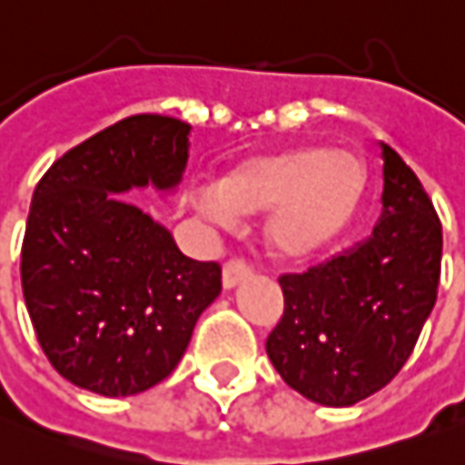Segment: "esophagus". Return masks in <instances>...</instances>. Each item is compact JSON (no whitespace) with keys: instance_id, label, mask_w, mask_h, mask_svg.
<instances>
[{"instance_id":"34e87169","label":"esophagus","mask_w":465,"mask_h":465,"mask_svg":"<svg viewBox=\"0 0 465 465\" xmlns=\"http://www.w3.org/2000/svg\"><path fill=\"white\" fill-rule=\"evenodd\" d=\"M251 275V265L245 263L242 258H230L225 268H223V283H225V288H235L242 281H248Z\"/></svg>"}]
</instances>
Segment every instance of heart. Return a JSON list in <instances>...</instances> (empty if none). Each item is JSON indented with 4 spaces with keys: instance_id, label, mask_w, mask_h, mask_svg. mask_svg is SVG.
I'll return each mask as SVG.
<instances>
[{
    "instance_id": "obj_1",
    "label": "heart",
    "mask_w": 465,
    "mask_h": 465,
    "mask_svg": "<svg viewBox=\"0 0 465 465\" xmlns=\"http://www.w3.org/2000/svg\"><path fill=\"white\" fill-rule=\"evenodd\" d=\"M364 166L357 156L326 143H301L251 156L217 182L202 207L214 220L227 210L255 214L275 210L271 238L286 255H306L341 232L364 192Z\"/></svg>"
}]
</instances>
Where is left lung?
Segmentation results:
<instances>
[{"label": "left lung", "instance_id": "left-lung-1", "mask_svg": "<svg viewBox=\"0 0 465 465\" xmlns=\"http://www.w3.org/2000/svg\"><path fill=\"white\" fill-rule=\"evenodd\" d=\"M382 159V214L372 238L278 278L283 316L265 351L288 387L329 408L354 405L392 382L438 299V213L387 143Z\"/></svg>", "mask_w": 465, "mask_h": 465}]
</instances>
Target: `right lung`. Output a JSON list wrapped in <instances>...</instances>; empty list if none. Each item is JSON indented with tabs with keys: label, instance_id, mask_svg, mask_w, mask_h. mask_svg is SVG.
<instances>
[{
	"label": "right lung",
	"instance_id": "obj_1",
	"mask_svg": "<svg viewBox=\"0 0 465 465\" xmlns=\"http://www.w3.org/2000/svg\"><path fill=\"white\" fill-rule=\"evenodd\" d=\"M190 124L139 114L65 152L37 182L22 240V291L45 357L105 398L172 374L223 268L192 261L169 230L118 192L172 190Z\"/></svg>",
	"mask_w": 465,
	"mask_h": 465
}]
</instances>
